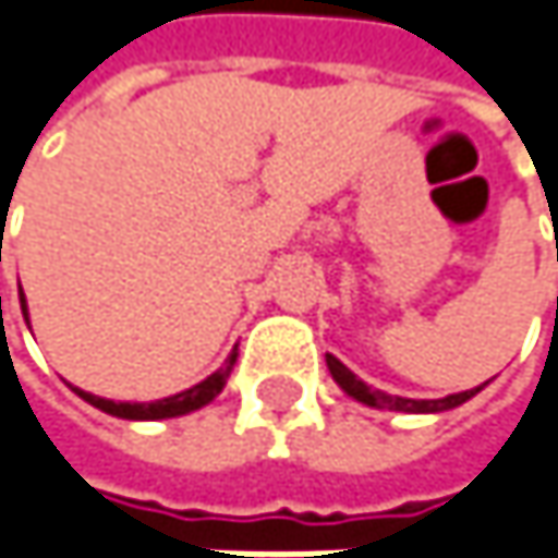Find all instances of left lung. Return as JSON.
I'll return each instance as SVG.
<instances>
[{"label": "left lung", "instance_id": "1", "mask_svg": "<svg viewBox=\"0 0 558 558\" xmlns=\"http://www.w3.org/2000/svg\"><path fill=\"white\" fill-rule=\"evenodd\" d=\"M328 371H331L335 384H338L351 400H357V403H364V407H374V410H393V413H448V410L468 403L471 397H477V393L484 390V384H481V387H474V390L451 393V397H441V400H407V397H390V393H384V390H371L357 374H351V371H348L338 357H331V354H328Z\"/></svg>", "mask_w": 558, "mask_h": 558}]
</instances>
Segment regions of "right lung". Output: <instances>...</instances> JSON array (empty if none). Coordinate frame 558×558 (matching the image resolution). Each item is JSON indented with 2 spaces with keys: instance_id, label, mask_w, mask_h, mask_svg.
I'll return each instance as SVG.
<instances>
[{
  "instance_id": "1",
  "label": "right lung",
  "mask_w": 558,
  "mask_h": 558,
  "mask_svg": "<svg viewBox=\"0 0 558 558\" xmlns=\"http://www.w3.org/2000/svg\"><path fill=\"white\" fill-rule=\"evenodd\" d=\"M19 299H22V312H25V322H28V308H25V292H22V286H19ZM233 364H236V348L230 351L227 364H223L220 371H214L207 380L194 384V387H191V390H184V393H174V397L155 400V403H113V400H104V397L84 393V390H77V387H74V393H77L81 400H87L90 407H97L100 413H110V416H117V418L151 422V418L187 416V413H194V410L207 407V403H210V400H214V397H217L223 387H227V377H230Z\"/></svg>"
}]
</instances>
